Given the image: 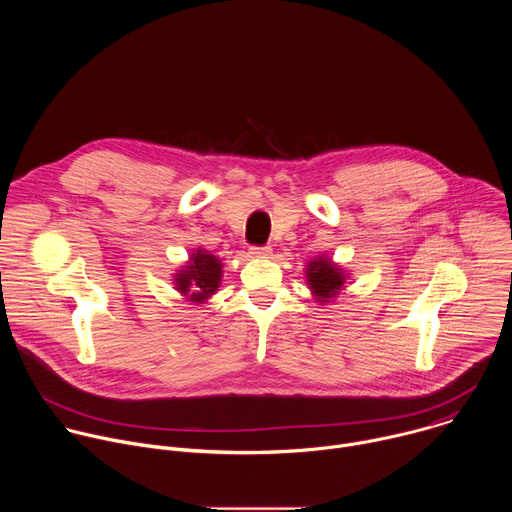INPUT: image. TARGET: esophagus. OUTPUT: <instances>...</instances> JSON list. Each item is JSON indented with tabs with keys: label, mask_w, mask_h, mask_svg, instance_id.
Instances as JSON below:
<instances>
[{
	"label": "esophagus",
	"mask_w": 512,
	"mask_h": 512,
	"mask_svg": "<svg viewBox=\"0 0 512 512\" xmlns=\"http://www.w3.org/2000/svg\"><path fill=\"white\" fill-rule=\"evenodd\" d=\"M271 247H251V251H249V255L251 257H255V259H267V257H271Z\"/></svg>",
	"instance_id": "esophagus-1"
}]
</instances>
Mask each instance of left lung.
I'll return each instance as SVG.
<instances>
[{
  "label": "left lung",
  "instance_id": "8db88e82",
  "mask_svg": "<svg viewBox=\"0 0 512 512\" xmlns=\"http://www.w3.org/2000/svg\"><path fill=\"white\" fill-rule=\"evenodd\" d=\"M304 273H306V283L312 291V296L320 306L334 302L340 296V291L346 289V283L350 277V273L344 267H340L336 261H332V257L328 255H318L310 259L306 263Z\"/></svg>",
  "mask_w": 512,
  "mask_h": 512
}]
</instances>
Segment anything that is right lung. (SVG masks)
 Wrapping results in <instances>:
<instances>
[{"mask_svg":"<svg viewBox=\"0 0 512 512\" xmlns=\"http://www.w3.org/2000/svg\"><path fill=\"white\" fill-rule=\"evenodd\" d=\"M223 261L206 249H194L188 261L172 273L178 294L192 304H206L221 287Z\"/></svg>","mask_w":512,"mask_h":512,"instance_id":"obj_1","label":"right lung"}]
</instances>
